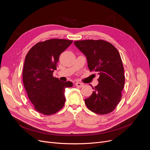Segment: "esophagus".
Here are the masks:
<instances>
[{"label":"esophagus","mask_w":150,"mask_h":150,"mask_svg":"<svg viewBox=\"0 0 150 150\" xmlns=\"http://www.w3.org/2000/svg\"><path fill=\"white\" fill-rule=\"evenodd\" d=\"M75 85L77 86V87H79V88H82V87H83V86H84V84L79 83V82H76L75 83Z\"/></svg>","instance_id":"esophagus-1"}]
</instances>
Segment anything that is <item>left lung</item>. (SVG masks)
<instances>
[{
	"instance_id": "8db88e82",
	"label": "left lung",
	"mask_w": 150,
	"mask_h": 150,
	"mask_svg": "<svg viewBox=\"0 0 150 150\" xmlns=\"http://www.w3.org/2000/svg\"><path fill=\"white\" fill-rule=\"evenodd\" d=\"M74 44L87 58L90 71L99 75L98 84L92 95L85 99L88 108L94 113L107 114L113 111L122 99L124 68L119 51L104 40H82Z\"/></svg>"
}]
</instances>
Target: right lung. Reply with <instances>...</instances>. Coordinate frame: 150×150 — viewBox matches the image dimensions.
Segmentation results:
<instances>
[{
  "label": "right lung",
  "instance_id": "right-lung-1",
  "mask_svg": "<svg viewBox=\"0 0 150 150\" xmlns=\"http://www.w3.org/2000/svg\"><path fill=\"white\" fill-rule=\"evenodd\" d=\"M73 41L52 39L35 44L27 53L22 78L29 100L36 111L49 115L57 112L65 103L64 91L73 83L53 76L60 54Z\"/></svg>",
  "mask_w": 150,
  "mask_h": 150
}]
</instances>
